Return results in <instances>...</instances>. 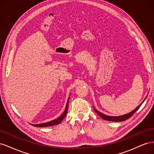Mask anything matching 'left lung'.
<instances>
[{"mask_svg":"<svg viewBox=\"0 0 154 154\" xmlns=\"http://www.w3.org/2000/svg\"><path fill=\"white\" fill-rule=\"evenodd\" d=\"M147 97V96H146ZM144 100H145V99H144L143 100V101L142 102V103L139 105L137 108L136 109H134L133 111H132L131 112H130L128 114H125V115H123V116H106V115H105L103 114V113L100 112H99L97 110H96L95 108H94V111L96 112L98 114L100 117L103 119L105 120H107V121H110V122H123V121H125L128 119V118H130V117H131L132 116L134 115V114L139 109V107H140L141 106V105L143 103V102L144 101Z\"/></svg>","mask_w":154,"mask_h":154,"instance_id":"1","label":"left lung"}]
</instances>
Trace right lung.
Masks as SVG:
<instances>
[{"mask_svg": "<svg viewBox=\"0 0 154 154\" xmlns=\"http://www.w3.org/2000/svg\"><path fill=\"white\" fill-rule=\"evenodd\" d=\"M69 97L67 100V105L66 109H65V111L63 112V113L60 116V117L57 119H54L53 121H51V122H46V123H40V124H36V125H32L34 127H50V126H53L55 125H58L60 123L62 122V121L63 119L65 118V116H66L67 112V110H68V104H69Z\"/></svg>", "mask_w": 154, "mask_h": 154, "instance_id": "1", "label": "right lung"}]
</instances>
